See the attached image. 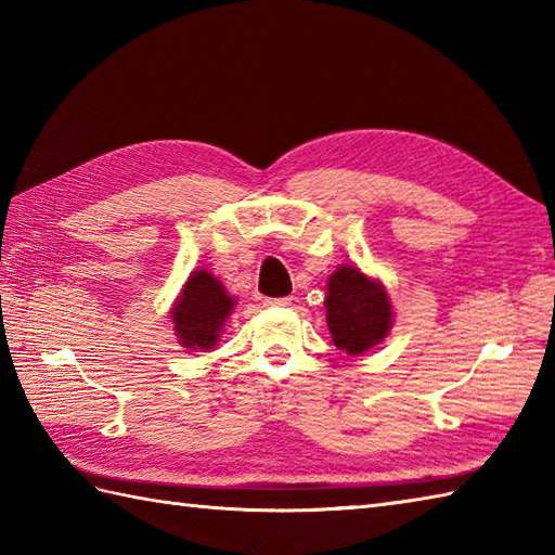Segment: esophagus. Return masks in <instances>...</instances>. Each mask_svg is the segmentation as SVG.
Returning a JSON list of instances; mask_svg holds the SVG:
<instances>
[{
  "label": "esophagus",
  "mask_w": 555,
  "mask_h": 555,
  "mask_svg": "<svg viewBox=\"0 0 555 555\" xmlns=\"http://www.w3.org/2000/svg\"><path fill=\"white\" fill-rule=\"evenodd\" d=\"M293 298H267L262 305L264 308H288Z\"/></svg>",
  "instance_id": "1"
}]
</instances>
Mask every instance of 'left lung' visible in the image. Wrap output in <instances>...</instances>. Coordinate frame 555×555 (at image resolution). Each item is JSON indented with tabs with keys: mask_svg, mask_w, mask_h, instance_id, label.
Segmentation results:
<instances>
[{
	"mask_svg": "<svg viewBox=\"0 0 555 555\" xmlns=\"http://www.w3.org/2000/svg\"><path fill=\"white\" fill-rule=\"evenodd\" d=\"M326 326L334 346L358 358L391 334L393 305L379 279L356 264H338L326 281Z\"/></svg>",
	"mask_w": 555,
	"mask_h": 555,
	"instance_id": "1",
	"label": "left lung"
}]
</instances>
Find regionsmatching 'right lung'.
Listing matches in <instances>:
<instances>
[{
  "mask_svg": "<svg viewBox=\"0 0 555 555\" xmlns=\"http://www.w3.org/2000/svg\"><path fill=\"white\" fill-rule=\"evenodd\" d=\"M233 310L235 298L227 286L207 269H195L169 310L176 340L188 352L215 350L221 340V328Z\"/></svg>",
  "mask_w": 555,
  "mask_h": 555,
  "instance_id": "1",
  "label": "right lung"
}]
</instances>
